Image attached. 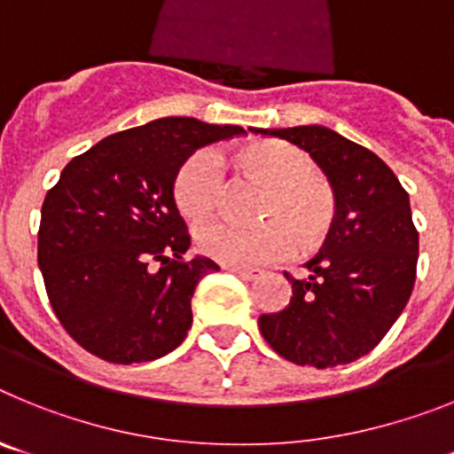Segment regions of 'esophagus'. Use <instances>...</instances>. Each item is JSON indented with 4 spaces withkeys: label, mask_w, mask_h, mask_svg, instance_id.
<instances>
[{
    "label": "esophagus",
    "mask_w": 454,
    "mask_h": 454,
    "mask_svg": "<svg viewBox=\"0 0 454 454\" xmlns=\"http://www.w3.org/2000/svg\"><path fill=\"white\" fill-rule=\"evenodd\" d=\"M224 270L234 272V275H239L240 279H256L259 277V270H252V268H240V266H223Z\"/></svg>",
    "instance_id": "1"
}]
</instances>
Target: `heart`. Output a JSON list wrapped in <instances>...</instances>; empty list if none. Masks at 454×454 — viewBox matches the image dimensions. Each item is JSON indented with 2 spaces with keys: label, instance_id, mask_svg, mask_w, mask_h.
I'll list each match as a JSON object with an SVG mask.
<instances>
[{
  "label": "heart",
  "instance_id": "b5f03b06",
  "mask_svg": "<svg viewBox=\"0 0 454 454\" xmlns=\"http://www.w3.org/2000/svg\"><path fill=\"white\" fill-rule=\"evenodd\" d=\"M223 161L266 184L268 192L259 207V218L266 223L204 224L195 234L202 254L227 266H263L291 254L293 238L300 250H311L330 234L336 215L334 191L316 172L314 159L284 140L250 143L231 156L208 150L188 156L172 182L175 207L188 223L208 218L218 207Z\"/></svg>",
  "mask_w": 454,
  "mask_h": 454
}]
</instances>
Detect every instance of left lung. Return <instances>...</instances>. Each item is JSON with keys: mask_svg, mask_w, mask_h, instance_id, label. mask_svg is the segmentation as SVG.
<instances>
[{"mask_svg": "<svg viewBox=\"0 0 454 454\" xmlns=\"http://www.w3.org/2000/svg\"><path fill=\"white\" fill-rule=\"evenodd\" d=\"M252 131L309 152L336 198L330 234L307 262L311 275L284 272L291 302L259 318L262 336L298 366L355 362L384 339L414 288L419 231L407 191L380 156L327 127Z\"/></svg>", "mask_w": 454, "mask_h": 454, "instance_id": "8db88e82", "label": "left lung"}]
</instances>
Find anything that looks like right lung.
Instances as JSON below:
<instances>
[{"label": "right lung", "mask_w": 454, "mask_h": 454, "mask_svg": "<svg viewBox=\"0 0 454 454\" xmlns=\"http://www.w3.org/2000/svg\"><path fill=\"white\" fill-rule=\"evenodd\" d=\"M239 134L236 124L161 118L106 136L63 168L40 211L38 266L56 318L83 350L140 364L186 339L195 286L218 266L184 259L191 236L172 182L192 152Z\"/></svg>", "instance_id": "1"}]
</instances>
